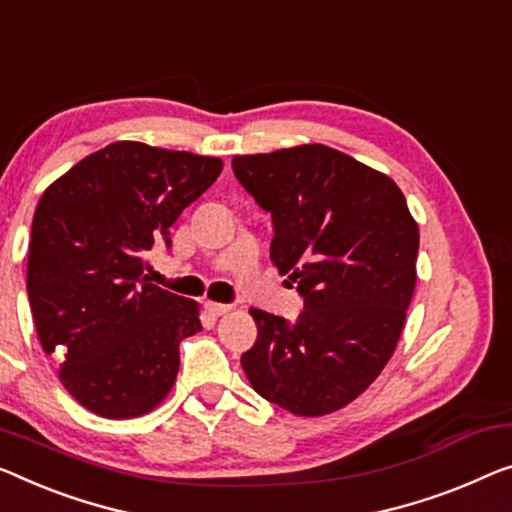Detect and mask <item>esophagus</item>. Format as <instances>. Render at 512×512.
<instances>
[{"instance_id": "obj_1", "label": "esophagus", "mask_w": 512, "mask_h": 512, "mask_svg": "<svg viewBox=\"0 0 512 512\" xmlns=\"http://www.w3.org/2000/svg\"><path fill=\"white\" fill-rule=\"evenodd\" d=\"M232 310V305H227V303H213V301H207V312L211 317H223V315H227V312Z\"/></svg>"}]
</instances>
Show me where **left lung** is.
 <instances>
[{"label":"left lung","instance_id":"obj_1","mask_svg":"<svg viewBox=\"0 0 512 512\" xmlns=\"http://www.w3.org/2000/svg\"><path fill=\"white\" fill-rule=\"evenodd\" d=\"M232 170L271 213V259L303 296L294 324L250 310L257 340L243 370L264 400L331 414L395 352L416 287V220L393 179L324 144L234 156Z\"/></svg>","mask_w":512,"mask_h":512}]
</instances>
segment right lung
<instances>
[{
  "label": "right lung",
  "instance_id": "obj_1",
  "mask_svg": "<svg viewBox=\"0 0 512 512\" xmlns=\"http://www.w3.org/2000/svg\"><path fill=\"white\" fill-rule=\"evenodd\" d=\"M223 172V160L142 142L82 158L38 202L27 296L38 340L68 393L103 418L158 407L200 308L144 276V253Z\"/></svg>",
  "mask_w": 512,
  "mask_h": 512
}]
</instances>
